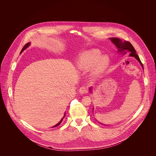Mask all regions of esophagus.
Listing matches in <instances>:
<instances>
[{"label":"esophagus","instance_id":"esophagus-1","mask_svg":"<svg viewBox=\"0 0 156 156\" xmlns=\"http://www.w3.org/2000/svg\"><path fill=\"white\" fill-rule=\"evenodd\" d=\"M88 91L87 90V87L86 86H82L80 87V93L81 94H85V93H87Z\"/></svg>","mask_w":156,"mask_h":156}]
</instances>
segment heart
Listing matches in <instances>:
<instances>
[{
    "label": "heart",
    "instance_id": "heart-1",
    "mask_svg": "<svg viewBox=\"0 0 156 156\" xmlns=\"http://www.w3.org/2000/svg\"><path fill=\"white\" fill-rule=\"evenodd\" d=\"M109 63V58L102 56L97 49H91L81 52L77 60L78 67L82 71L86 72L94 66L91 72L92 76H98L102 73Z\"/></svg>",
    "mask_w": 156,
    "mask_h": 156
}]
</instances>
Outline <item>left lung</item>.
I'll return each mask as SVG.
<instances>
[{"mask_svg": "<svg viewBox=\"0 0 156 156\" xmlns=\"http://www.w3.org/2000/svg\"><path fill=\"white\" fill-rule=\"evenodd\" d=\"M110 40L112 42L113 44H115V46L118 49V52H119L120 53L123 54H125L127 52H128L129 53V56L135 57L136 60H138V61L140 63L141 65L142 66V67L143 69V65L141 63V62L140 59V57L136 54L135 48H133V46L131 45V44L129 42H128V41L123 42L120 39H119L117 37H110ZM91 90H92V88L90 87V91L91 93Z\"/></svg>", "mask_w": 156, "mask_h": 156, "instance_id": "left-lung-1", "label": "left lung"}]
</instances>
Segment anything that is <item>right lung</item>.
I'll list each match as a JSON object with an SVG mask.
<instances>
[{"label": "right lung", "mask_w": 156, "mask_h": 156, "mask_svg": "<svg viewBox=\"0 0 156 156\" xmlns=\"http://www.w3.org/2000/svg\"><path fill=\"white\" fill-rule=\"evenodd\" d=\"M30 44H31V43H30V42H28V43H27V44H26V45H25V46H24V47L23 48V49H22V50L21 51V52H20V54H21V53L22 52H23V51H24V50H25V49H27V48H28V47L30 46ZM65 115H64V117H63V118H62V119L60 120V122H58V123H57V125H54V126L53 127H56V126H57L58 125H60V124L61 123V122H62V120H63V118L65 117Z\"/></svg>", "instance_id": "obj_1"}]
</instances>
